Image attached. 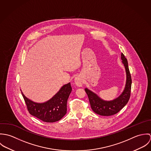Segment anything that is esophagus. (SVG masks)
Here are the masks:
<instances>
[{
	"instance_id": "1",
	"label": "esophagus",
	"mask_w": 151,
	"mask_h": 151,
	"mask_svg": "<svg viewBox=\"0 0 151 151\" xmlns=\"http://www.w3.org/2000/svg\"><path fill=\"white\" fill-rule=\"evenodd\" d=\"M75 84L78 86H81L83 84V80L81 77H77L75 78Z\"/></svg>"
}]
</instances>
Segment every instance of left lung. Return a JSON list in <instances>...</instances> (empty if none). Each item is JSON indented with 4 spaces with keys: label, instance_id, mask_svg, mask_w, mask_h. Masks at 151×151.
<instances>
[{
    "label": "left lung",
    "instance_id": "1",
    "mask_svg": "<svg viewBox=\"0 0 151 151\" xmlns=\"http://www.w3.org/2000/svg\"><path fill=\"white\" fill-rule=\"evenodd\" d=\"M121 58L123 63L125 66L127 74V81L125 89L119 97L111 101H105L99 98L95 93L90 90L87 88L85 89L92 110L95 113L101 116H109L117 113L129 101L132 80L129 68L128 62L123 53H122Z\"/></svg>",
    "mask_w": 151,
    "mask_h": 151
}]
</instances>
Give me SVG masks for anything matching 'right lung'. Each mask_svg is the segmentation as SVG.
I'll use <instances>...</instances> for the list:
<instances>
[{"label": "right lung", "instance_id": "right-lung-1", "mask_svg": "<svg viewBox=\"0 0 151 151\" xmlns=\"http://www.w3.org/2000/svg\"><path fill=\"white\" fill-rule=\"evenodd\" d=\"M70 83L62 86L49 101L43 104L35 103L27 98L22 92L28 112L33 116L47 123L56 122L67 113V102L71 92Z\"/></svg>", "mask_w": 151, "mask_h": 151}]
</instances>
